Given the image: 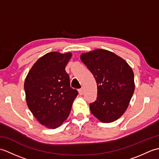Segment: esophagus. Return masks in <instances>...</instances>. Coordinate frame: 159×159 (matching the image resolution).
Segmentation results:
<instances>
[{
	"instance_id": "esophagus-1",
	"label": "esophagus",
	"mask_w": 159,
	"mask_h": 159,
	"mask_svg": "<svg viewBox=\"0 0 159 159\" xmlns=\"http://www.w3.org/2000/svg\"><path fill=\"white\" fill-rule=\"evenodd\" d=\"M79 93L80 95H82V94L83 93V88L80 89L79 90Z\"/></svg>"
}]
</instances>
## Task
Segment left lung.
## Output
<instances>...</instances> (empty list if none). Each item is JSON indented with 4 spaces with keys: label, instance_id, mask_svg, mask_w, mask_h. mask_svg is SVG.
Returning a JSON list of instances; mask_svg holds the SVG:
<instances>
[{
    "label": "left lung",
    "instance_id": "8db88e82",
    "mask_svg": "<svg viewBox=\"0 0 159 159\" xmlns=\"http://www.w3.org/2000/svg\"><path fill=\"white\" fill-rule=\"evenodd\" d=\"M80 59L97 83V98L90 111L104 123L117 120L127 109L134 91V73L128 63L103 49L82 53Z\"/></svg>",
    "mask_w": 159,
    "mask_h": 159
}]
</instances>
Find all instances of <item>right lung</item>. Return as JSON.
I'll return each mask as SVG.
<instances>
[{"instance_id": "add662e5", "label": "right lung", "mask_w": 159, "mask_h": 159, "mask_svg": "<svg viewBox=\"0 0 159 159\" xmlns=\"http://www.w3.org/2000/svg\"><path fill=\"white\" fill-rule=\"evenodd\" d=\"M72 53L51 52L37 61L25 81L26 104L43 126L55 129L69 116L78 95L70 87L66 66Z\"/></svg>"}]
</instances>
